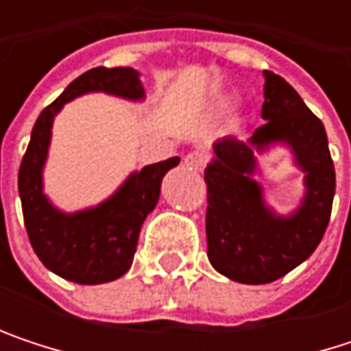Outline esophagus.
<instances>
[{
	"label": "esophagus",
	"instance_id": "esophagus-1",
	"mask_svg": "<svg viewBox=\"0 0 351 351\" xmlns=\"http://www.w3.org/2000/svg\"><path fill=\"white\" fill-rule=\"evenodd\" d=\"M207 158H209V154H207L205 150H193V152H189V154L184 156V165H186L191 171L201 173V171L205 169V165H207Z\"/></svg>",
	"mask_w": 351,
	"mask_h": 351
}]
</instances>
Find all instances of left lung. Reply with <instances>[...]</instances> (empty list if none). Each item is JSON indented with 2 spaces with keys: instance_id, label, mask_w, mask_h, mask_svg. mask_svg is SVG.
Wrapping results in <instances>:
<instances>
[{
  "instance_id": "1",
  "label": "left lung",
  "mask_w": 351,
  "mask_h": 351,
  "mask_svg": "<svg viewBox=\"0 0 351 351\" xmlns=\"http://www.w3.org/2000/svg\"><path fill=\"white\" fill-rule=\"evenodd\" d=\"M264 77L266 121L247 144L236 138L219 140L213 146L215 158L205 169L209 262L223 276L244 285L272 282L315 252L335 193V169L321 119L282 77L272 71H264ZM272 141L289 143L308 175L304 205L291 218L274 216L249 176L255 168L251 148L261 149Z\"/></svg>"
}]
</instances>
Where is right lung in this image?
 <instances>
[{
	"mask_svg": "<svg viewBox=\"0 0 351 351\" xmlns=\"http://www.w3.org/2000/svg\"><path fill=\"white\" fill-rule=\"evenodd\" d=\"M87 91H106L125 99L144 97L138 71L130 66H97L77 77L38 115L20 165L18 191L24 226L40 262L54 274L77 285H101L130 270L140 228L156 207L162 176L178 165V156L134 173L111 199L95 209L73 215L56 211L42 193V167L52 119L66 101Z\"/></svg>",
	"mask_w": 351,
	"mask_h": 351,
	"instance_id": "1",
	"label": "right lung"
}]
</instances>
